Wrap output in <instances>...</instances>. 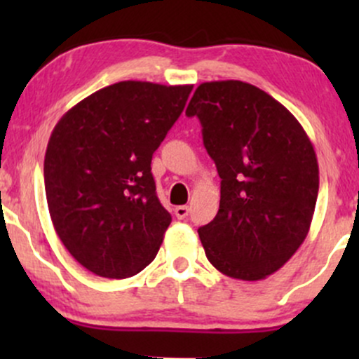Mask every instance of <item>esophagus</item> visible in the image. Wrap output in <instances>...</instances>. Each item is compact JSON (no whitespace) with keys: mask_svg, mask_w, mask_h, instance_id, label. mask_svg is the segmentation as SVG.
Masks as SVG:
<instances>
[{"mask_svg":"<svg viewBox=\"0 0 359 359\" xmlns=\"http://www.w3.org/2000/svg\"><path fill=\"white\" fill-rule=\"evenodd\" d=\"M189 212H191V209H189L187 205H179V208H175L177 219H185V217L189 216Z\"/></svg>","mask_w":359,"mask_h":359,"instance_id":"1","label":"esophagus"}]
</instances>
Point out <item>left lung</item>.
<instances>
[{
    "mask_svg": "<svg viewBox=\"0 0 359 359\" xmlns=\"http://www.w3.org/2000/svg\"><path fill=\"white\" fill-rule=\"evenodd\" d=\"M187 116L221 177L216 217L197 229L205 257L231 278H266L306 240L319 192L311 140L294 114L257 86L203 82Z\"/></svg>",
    "mask_w": 359,
    "mask_h": 359,
    "instance_id": "left-lung-1",
    "label": "left lung"
}]
</instances>
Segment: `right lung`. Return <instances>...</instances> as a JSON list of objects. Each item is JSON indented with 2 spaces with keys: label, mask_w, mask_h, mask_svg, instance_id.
Masks as SVG:
<instances>
[{
  "label": "right lung",
  "mask_w": 359,
  "mask_h": 359,
  "mask_svg": "<svg viewBox=\"0 0 359 359\" xmlns=\"http://www.w3.org/2000/svg\"><path fill=\"white\" fill-rule=\"evenodd\" d=\"M191 90L116 82L53 128L43 162L48 212L69 253L93 273L133 277L158 253L172 216L156 197L151 156Z\"/></svg>",
  "instance_id": "right-lung-1"
}]
</instances>
